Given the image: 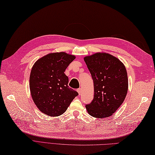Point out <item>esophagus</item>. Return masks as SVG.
Returning a JSON list of instances; mask_svg holds the SVG:
<instances>
[{
	"label": "esophagus",
	"mask_w": 155,
	"mask_h": 155,
	"mask_svg": "<svg viewBox=\"0 0 155 155\" xmlns=\"http://www.w3.org/2000/svg\"><path fill=\"white\" fill-rule=\"evenodd\" d=\"M77 91L78 92L79 95H81V88L78 89H77Z\"/></svg>",
	"instance_id": "obj_1"
}]
</instances>
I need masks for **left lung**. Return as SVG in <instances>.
I'll use <instances>...</instances> for the list:
<instances>
[{
  "mask_svg": "<svg viewBox=\"0 0 155 155\" xmlns=\"http://www.w3.org/2000/svg\"><path fill=\"white\" fill-rule=\"evenodd\" d=\"M84 59L94 83L93 100L86 104V110L95 118L110 117L121 106L127 95L126 67L118 58L106 52H97Z\"/></svg>",
  "mask_w": 155,
  "mask_h": 155,
  "instance_id": "1",
  "label": "left lung"
}]
</instances>
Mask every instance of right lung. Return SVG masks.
I'll return each instance as SVG.
<instances>
[{
	"label": "right lung",
	"mask_w": 155,
	"mask_h": 155,
	"mask_svg": "<svg viewBox=\"0 0 155 155\" xmlns=\"http://www.w3.org/2000/svg\"><path fill=\"white\" fill-rule=\"evenodd\" d=\"M75 58L65 52H53L38 59L29 76V89L37 108L49 116L64 113L78 93L70 88L66 68Z\"/></svg>",
	"instance_id": "add662e5"
}]
</instances>
